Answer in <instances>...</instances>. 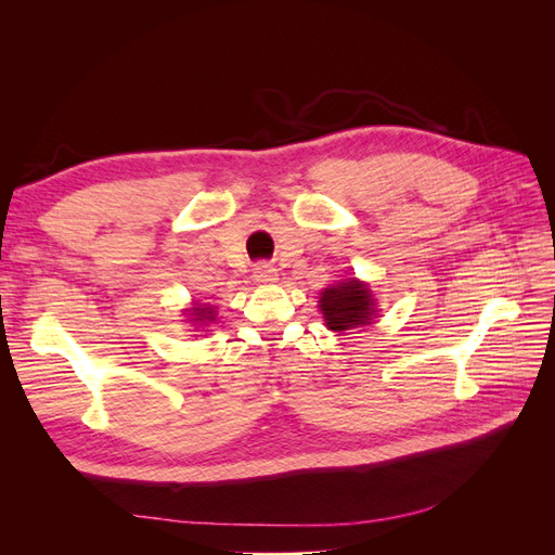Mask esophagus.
<instances>
[{"mask_svg": "<svg viewBox=\"0 0 555 555\" xmlns=\"http://www.w3.org/2000/svg\"><path fill=\"white\" fill-rule=\"evenodd\" d=\"M255 280L261 284H271L278 280V268L273 263H257L255 268Z\"/></svg>", "mask_w": 555, "mask_h": 555, "instance_id": "esophagus-1", "label": "esophagus"}]
</instances>
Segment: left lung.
I'll return each instance as SVG.
<instances>
[{
  "mask_svg": "<svg viewBox=\"0 0 555 555\" xmlns=\"http://www.w3.org/2000/svg\"><path fill=\"white\" fill-rule=\"evenodd\" d=\"M319 308H322L326 326L331 331H347L361 324H371V289H365L357 280L338 282L322 294Z\"/></svg>",
  "mask_w": 555,
  "mask_h": 555,
  "instance_id": "obj_1",
  "label": "left lung"
}]
</instances>
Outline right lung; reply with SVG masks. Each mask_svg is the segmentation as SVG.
Wrapping results in <instances>:
<instances>
[{
  "mask_svg": "<svg viewBox=\"0 0 555 555\" xmlns=\"http://www.w3.org/2000/svg\"><path fill=\"white\" fill-rule=\"evenodd\" d=\"M194 314H196V319H198V322H206V319H212L210 314V310L208 308H194Z\"/></svg>",
  "mask_w": 555,
  "mask_h": 555,
  "instance_id": "right-lung-1",
  "label": "right lung"
}]
</instances>
